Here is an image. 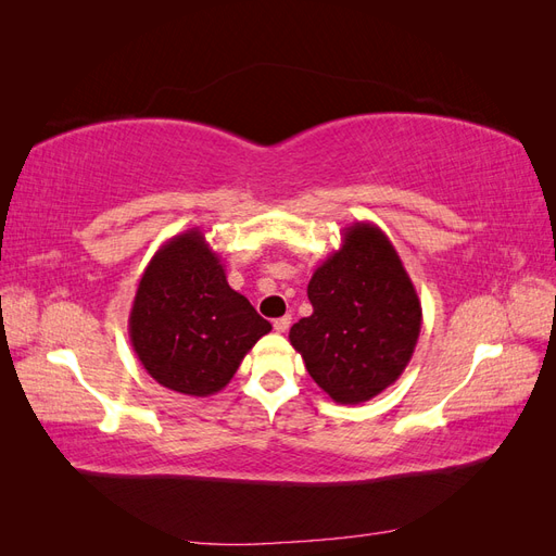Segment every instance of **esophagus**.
<instances>
[{"label": "esophagus", "instance_id": "obj_1", "mask_svg": "<svg viewBox=\"0 0 556 556\" xmlns=\"http://www.w3.org/2000/svg\"><path fill=\"white\" fill-rule=\"evenodd\" d=\"M290 325H292V317L290 315H282V317H278V319H274V329L278 331V333H285L290 329Z\"/></svg>", "mask_w": 556, "mask_h": 556}]
</instances>
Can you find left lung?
I'll return each mask as SVG.
<instances>
[{"label":"left lung","mask_w":556,"mask_h":556,"mask_svg":"<svg viewBox=\"0 0 556 556\" xmlns=\"http://www.w3.org/2000/svg\"><path fill=\"white\" fill-rule=\"evenodd\" d=\"M341 241L313 271V313L290 329V343L323 392L355 406L406 371L422 329V304L380 227L355 223Z\"/></svg>","instance_id":"left-lung-1"}]
</instances>
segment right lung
<instances>
[{
    "instance_id": "right-lung-1",
    "label": "right lung",
    "mask_w": 556,
    "mask_h": 556,
    "mask_svg": "<svg viewBox=\"0 0 556 556\" xmlns=\"http://www.w3.org/2000/svg\"><path fill=\"white\" fill-rule=\"evenodd\" d=\"M271 325L229 288L225 264L199 227L160 245L129 311V341L155 382L185 396L227 387Z\"/></svg>"
}]
</instances>
